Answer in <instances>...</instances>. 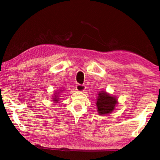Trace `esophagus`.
<instances>
[{
    "mask_svg": "<svg viewBox=\"0 0 160 160\" xmlns=\"http://www.w3.org/2000/svg\"><path fill=\"white\" fill-rule=\"evenodd\" d=\"M86 89V87L84 85H80V84H78L76 85V90L78 91H80V92H83L85 91Z\"/></svg>",
    "mask_w": 160,
    "mask_h": 160,
    "instance_id": "obj_1",
    "label": "esophagus"
}]
</instances>
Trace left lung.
Masks as SVG:
<instances>
[{
  "instance_id": "obj_1",
  "label": "left lung",
  "mask_w": 160,
  "mask_h": 160,
  "mask_svg": "<svg viewBox=\"0 0 160 160\" xmlns=\"http://www.w3.org/2000/svg\"><path fill=\"white\" fill-rule=\"evenodd\" d=\"M98 95L96 105L99 114L105 115L112 113L115 109L116 104L118 103L116 97L111 96L109 94L104 91L100 92Z\"/></svg>"
}]
</instances>
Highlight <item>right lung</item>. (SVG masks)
Segmentation results:
<instances>
[{
    "mask_svg": "<svg viewBox=\"0 0 160 160\" xmlns=\"http://www.w3.org/2000/svg\"><path fill=\"white\" fill-rule=\"evenodd\" d=\"M61 92L63 91V90H61ZM56 94H54V97H53V101L54 102H56V103H57V102H58L59 101V93L61 92H56Z\"/></svg>",
    "mask_w": 160,
    "mask_h": 160,
    "instance_id": "add662e5",
    "label": "right lung"
}]
</instances>
